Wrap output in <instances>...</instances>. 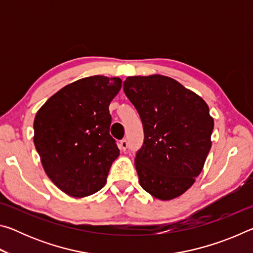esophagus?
Segmentation results:
<instances>
[{
  "mask_svg": "<svg viewBox=\"0 0 253 253\" xmlns=\"http://www.w3.org/2000/svg\"><path fill=\"white\" fill-rule=\"evenodd\" d=\"M119 148L122 149V151H126L128 148V142L127 139H122L121 143H119Z\"/></svg>",
  "mask_w": 253,
  "mask_h": 253,
  "instance_id": "obj_1",
  "label": "esophagus"
}]
</instances>
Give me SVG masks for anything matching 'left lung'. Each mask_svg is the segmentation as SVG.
Listing matches in <instances>:
<instances>
[{
	"label": "left lung",
	"mask_w": 253,
	"mask_h": 253,
	"mask_svg": "<svg viewBox=\"0 0 253 253\" xmlns=\"http://www.w3.org/2000/svg\"><path fill=\"white\" fill-rule=\"evenodd\" d=\"M124 92L138 113L144 142L136 152L139 184L154 198H177L199 176L211 148L209 106L176 80L127 77Z\"/></svg>",
	"instance_id": "left-lung-1"
}]
</instances>
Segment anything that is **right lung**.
I'll use <instances>...</instances> for the list:
<instances>
[{"instance_id":"right-lung-1","label":"right lung","mask_w":253,"mask_h":253,"mask_svg":"<svg viewBox=\"0 0 253 253\" xmlns=\"http://www.w3.org/2000/svg\"><path fill=\"white\" fill-rule=\"evenodd\" d=\"M119 78L92 76L66 85L34 118V145L46 175L65 193L83 198L104 187L119 155L109 134V104Z\"/></svg>"}]
</instances>
